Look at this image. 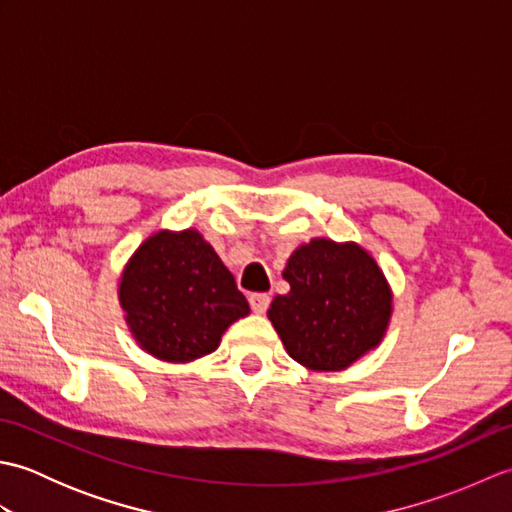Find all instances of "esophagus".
<instances>
[{"label":"esophagus","mask_w":512,"mask_h":512,"mask_svg":"<svg viewBox=\"0 0 512 512\" xmlns=\"http://www.w3.org/2000/svg\"><path fill=\"white\" fill-rule=\"evenodd\" d=\"M248 301H250V308H253V312L257 314H264L270 306V297L266 292H253V295L248 297Z\"/></svg>","instance_id":"1"}]
</instances>
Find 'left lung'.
<instances>
[{
    "label": "left lung",
    "instance_id": "left-lung-1",
    "mask_svg": "<svg viewBox=\"0 0 512 512\" xmlns=\"http://www.w3.org/2000/svg\"><path fill=\"white\" fill-rule=\"evenodd\" d=\"M284 279L290 292L273 299L268 319L303 367L339 372L383 339L391 290L358 244L312 239L290 255Z\"/></svg>",
    "mask_w": 512,
    "mask_h": 512
}]
</instances>
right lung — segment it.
<instances>
[{
    "label": "right lung",
    "instance_id": "obj_1",
    "mask_svg": "<svg viewBox=\"0 0 512 512\" xmlns=\"http://www.w3.org/2000/svg\"><path fill=\"white\" fill-rule=\"evenodd\" d=\"M118 299L143 350L169 363L211 354L224 330L246 317L248 301L198 231H160L123 273Z\"/></svg>",
    "mask_w": 512,
    "mask_h": 512
}]
</instances>
